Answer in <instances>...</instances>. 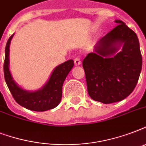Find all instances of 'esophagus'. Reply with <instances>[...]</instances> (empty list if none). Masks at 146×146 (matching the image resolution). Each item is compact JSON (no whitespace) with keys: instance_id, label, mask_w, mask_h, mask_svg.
Instances as JSON below:
<instances>
[{"instance_id":"1","label":"esophagus","mask_w":146,"mask_h":146,"mask_svg":"<svg viewBox=\"0 0 146 146\" xmlns=\"http://www.w3.org/2000/svg\"><path fill=\"white\" fill-rule=\"evenodd\" d=\"M74 64H75V66H79L81 64V60L80 58H78V57H76L75 59H74Z\"/></svg>"}]
</instances>
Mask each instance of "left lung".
<instances>
[{
	"label": "left lung",
	"mask_w": 146,
	"mask_h": 146,
	"mask_svg": "<svg viewBox=\"0 0 146 146\" xmlns=\"http://www.w3.org/2000/svg\"><path fill=\"white\" fill-rule=\"evenodd\" d=\"M115 23L117 26L98 41L82 61L89 96L104 104L129 96L142 70L137 35L120 19Z\"/></svg>",
	"instance_id": "obj_1"
}]
</instances>
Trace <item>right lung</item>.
<instances>
[{
  "mask_svg": "<svg viewBox=\"0 0 146 146\" xmlns=\"http://www.w3.org/2000/svg\"><path fill=\"white\" fill-rule=\"evenodd\" d=\"M13 35L9 38L6 44L3 64L4 79L13 97L19 105L31 111H45L54 108L61 101L62 87L64 80L74 65L73 60H69L56 66L48 82L41 89L33 92L22 89L13 80L9 69L10 44Z\"/></svg>",
  "mask_w": 146,
  "mask_h": 146,
  "instance_id": "add662e5",
  "label": "right lung"
}]
</instances>
